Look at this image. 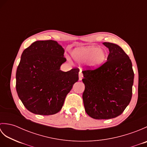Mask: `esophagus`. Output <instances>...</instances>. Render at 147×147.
I'll use <instances>...</instances> for the list:
<instances>
[{
	"mask_svg": "<svg viewBox=\"0 0 147 147\" xmlns=\"http://www.w3.org/2000/svg\"><path fill=\"white\" fill-rule=\"evenodd\" d=\"M83 77V74L82 73V71H80V73H79V80H82V78Z\"/></svg>",
	"mask_w": 147,
	"mask_h": 147,
	"instance_id": "obj_1",
	"label": "esophagus"
}]
</instances>
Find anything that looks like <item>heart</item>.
I'll return each mask as SVG.
<instances>
[{
  "label": "heart",
  "instance_id": "1",
  "mask_svg": "<svg viewBox=\"0 0 147 147\" xmlns=\"http://www.w3.org/2000/svg\"><path fill=\"white\" fill-rule=\"evenodd\" d=\"M71 55L78 62L82 63L87 62L88 66L92 69L102 66L108 58L107 51L96 46L76 48L73 50Z\"/></svg>",
  "mask_w": 147,
  "mask_h": 147
}]
</instances>
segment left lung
I'll return each instance as SVG.
<instances>
[{
	"mask_svg": "<svg viewBox=\"0 0 147 147\" xmlns=\"http://www.w3.org/2000/svg\"><path fill=\"white\" fill-rule=\"evenodd\" d=\"M103 44L109 50L107 62L96 69L82 71L84 107L95 119H109L123 113L131 99L134 80L128 55L116 44Z\"/></svg>",
	"mask_w": 147,
	"mask_h": 147,
	"instance_id": "1",
	"label": "left lung"
}]
</instances>
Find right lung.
<instances>
[{
	"label": "right lung",
	"mask_w": 147,
	"mask_h": 147,
	"mask_svg": "<svg viewBox=\"0 0 147 147\" xmlns=\"http://www.w3.org/2000/svg\"><path fill=\"white\" fill-rule=\"evenodd\" d=\"M64 50L54 40L33 42L22 53L16 79L19 98L33 114L48 115L61 111L65 96L78 81V69L64 72Z\"/></svg>",
	"instance_id": "right-lung-1"
}]
</instances>
